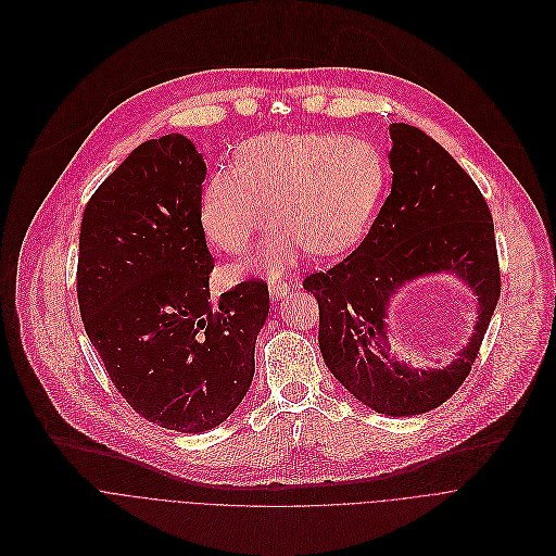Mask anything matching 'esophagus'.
Segmentation results:
<instances>
[{
  "label": "esophagus",
  "instance_id": "esophagus-1",
  "mask_svg": "<svg viewBox=\"0 0 556 556\" xmlns=\"http://www.w3.org/2000/svg\"><path fill=\"white\" fill-rule=\"evenodd\" d=\"M289 291H291V285H287V282H271V285H269V293H271L274 300L287 298Z\"/></svg>",
  "mask_w": 556,
  "mask_h": 556
}]
</instances>
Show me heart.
<instances>
[{"label":"heart","mask_w":556,"mask_h":556,"mask_svg":"<svg viewBox=\"0 0 556 556\" xmlns=\"http://www.w3.org/2000/svg\"><path fill=\"white\" fill-rule=\"evenodd\" d=\"M386 179V160L366 140L265 136L241 149L237 170H220L205 184L201 226L216 248L239 254L274 214L276 224L250 265L282 274L308 250L332 256L359 243Z\"/></svg>","instance_id":"1"}]
</instances>
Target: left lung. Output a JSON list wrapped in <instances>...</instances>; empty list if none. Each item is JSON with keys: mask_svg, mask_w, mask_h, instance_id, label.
Here are the masks:
<instances>
[{"mask_svg": "<svg viewBox=\"0 0 556 556\" xmlns=\"http://www.w3.org/2000/svg\"><path fill=\"white\" fill-rule=\"evenodd\" d=\"M392 190L362 245L306 276L319 306V351L357 401L386 416L445 403L471 372L500 298L491 210L465 168L416 127L390 125ZM452 273L475 289L472 338L445 369H412L389 355V302L422 275Z\"/></svg>", "mask_w": 556, "mask_h": 556, "instance_id": "1", "label": "left lung"}]
</instances>
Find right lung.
I'll return each instance as SVG.
<instances>
[{
	"mask_svg": "<svg viewBox=\"0 0 556 556\" xmlns=\"http://www.w3.org/2000/svg\"><path fill=\"white\" fill-rule=\"evenodd\" d=\"M205 162L181 134L147 140L91 194L78 237L85 332L127 403L160 427L224 422L254 379L265 282L210 300Z\"/></svg>",
	"mask_w": 556,
	"mask_h": 556,
	"instance_id": "right-lung-1",
	"label": "right lung"
}]
</instances>
